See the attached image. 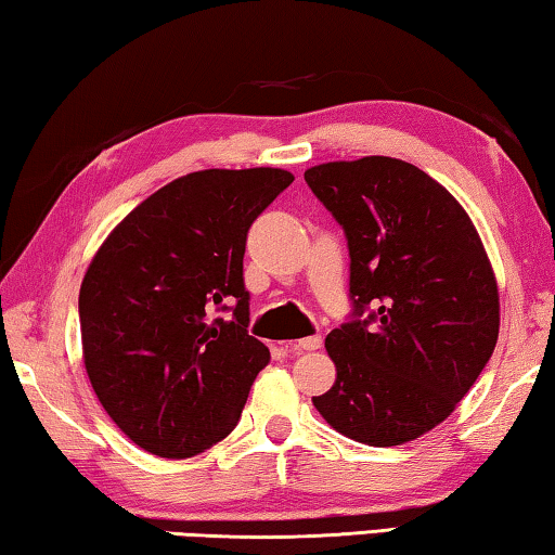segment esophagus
Wrapping results in <instances>:
<instances>
[{"mask_svg": "<svg viewBox=\"0 0 555 555\" xmlns=\"http://www.w3.org/2000/svg\"><path fill=\"white\" fill-rule=\"evenodd\" d=\"M321 347H323L321 335H311V337H304V340H298V343H291V350L294 352H311V350H321Z\"/></svg>", "mask_w": 555, "mask_h": 555, "instance_id": "esophagus-1", "label": "esophagus"}]
</instances>
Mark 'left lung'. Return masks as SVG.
I'll list each match as a JSON object with an SVG mask.
<instances>
[{"label":"left lung","mask_w":555,"mask_h":555,"mask_svg":"<svg viewBox=\"0 0 555 555\" xmlns=\"http://www.w3.org/2000/svg\"><path fill=\"white\" fill-rule=\"evenodd\" d=\"M304 178L350 249L352 313L325 337L337 377L313 406L357 443L401 446L446 421L490 362V259L463 205L413 164L364 156Z\"/></svg>","instance_id":"obj_1"}]
</instances>
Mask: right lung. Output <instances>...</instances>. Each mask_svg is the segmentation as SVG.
Wrapping results in <instances>:
<instances>
[{
	"label": "right lung",
	"mask_w": 555,
	"mask_h": 555,
	"mask_svg": "<svg viewBox=\"0 0 555 555\" xmlns=\"http://www.w3.org/2000/svg\"><path fill=\"white\" fill-rule=\"evenodd\" d=\"M294 183L281 168H208L137 205L80 286L82 357L121 434L158 457H191L232 434L269 364L251 337L247 232ZM230 310L224 322L215 312Z\"/></svg>",
	"instance_id": "obj_1"
}]
</instances>
